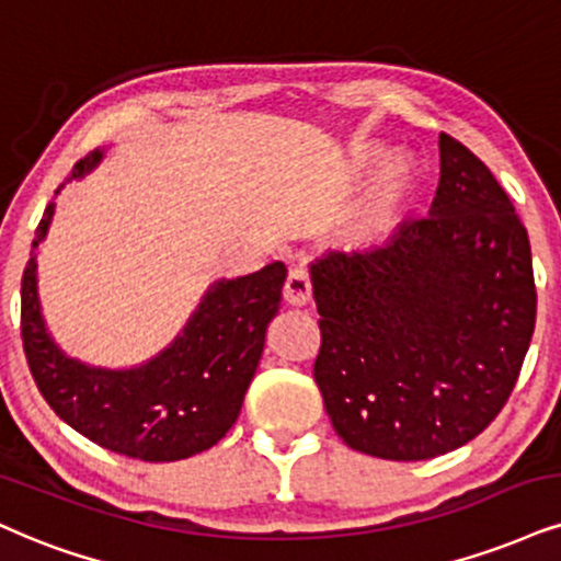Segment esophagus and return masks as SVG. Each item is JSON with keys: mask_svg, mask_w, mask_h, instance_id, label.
<instances>
[{"mask_svg": "<svg viewBox=\"0 0 561 561\" xmlns=\"http://www.w3.org/2000/svg\"><path fill=\"white\" fill-rule=\"evenodd\" d=\"M283 299L291 307H307L312 301V280H309L307 270H288V278L283 283Z\"/></svg>", "mask_w": 561, "mask_h": 561, "instance_id": "obj_1", "label": "esophagus"}]
</instances>
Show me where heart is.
Returning <instances> with one entry per match:
<instances>
[{
  "label": "heart",
  "instance_id": "1",
  "mask_svg": "<svg viewBox=\"0 0 561 561\" xmlns=\"http://www.w3.org/2000/svg\"><path fill=\"white\" fill-rule=\"evenodd\" d=\"M379 161V150H364L356 169L369 171ZM416 190V165L403 153L390 156L371 179L369 192L358 213L356 231L364 241H382L396 231Z\"/></svg>",
  "mask_w": 561,
  "mask_h": 561
}]
</instances>
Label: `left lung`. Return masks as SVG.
Wrapping results in <instances>:
<instances>
[{
	"label": "left lung",
	"instance_id": "left-lung-1",
	"mask_svg": "<svg viewBox=\"0 0 561 561\" xmlns=\"http://www.w3.org/2000/svg\"><path fill=\"white\" fill-rule=\"evenodd\" d=\"M314 382L337 437L382 460H428L500 416L536 328L530 241L513 199L439 135L426 218L382 247L312 265Z\"/></svg>",
	"mask_w": 561,
	"mask_h": 561
}]
</instances>
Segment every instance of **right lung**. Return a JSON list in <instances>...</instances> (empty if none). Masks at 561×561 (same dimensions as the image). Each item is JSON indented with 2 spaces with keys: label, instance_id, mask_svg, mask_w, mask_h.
Here are the masks:
<instances>
[{
  "label": "right lung",
  "instance_id": "add662e5",
  "mask_svg": "<svg viewBox=\"0 0 561 561\" xmlns=\"http://www.w3.org/2000/svg\"><path fill=\"white\" fill-rule=\"evenodd\" d=\"M101 161L75 163L78 179ZM51 205L36 228L20 288V335L33 382L54 413L103 449L145 462H171L210 449L237 421L265 351L267 324L280 309L286 265L220 280L171 348L140 369L106 371L67 358L38 312L36 249Z\"/></svg>",
  "mask_w": 561,
  "mask_h": 561
}]
</instances>
